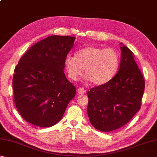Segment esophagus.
<instances>
[{"label": "esophagus", "instance_id": "1", "mask_svg": "<svg viewBox=\"0 0 157 157\" xmlns=\"http://www.w3.org/2000/svg\"><path fill=\"white\" fill-rule=\"evenodd\" d=\"M78 93L79 94H84L86 93V90L84 88H82V87H80V88L78 89Z\"/></svg>", "mask_w": 157, "mask_h": 157}]
</instances>
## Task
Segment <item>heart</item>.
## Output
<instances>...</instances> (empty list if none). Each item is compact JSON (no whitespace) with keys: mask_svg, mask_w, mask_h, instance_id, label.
Returning <instances> with one entry per match:
<instances>
[{"mask_svg":"<svg viewBox=\"0 0 157 157\" xmlns=\"http://www.w3.org/2000/svg\"><path fill=\"white\" fill-rule=\"evenodd\" d=\"M64 63L68 75L73 80L79 78L84 68L87 79L95 85H102L116 75L120 57L112 48L90 46L79 50L77 56L68 55Z\"/></svg>","mask_w":157,"mask_h":157,"instance_id":"obj_1","label":"heart"}]
</instances>
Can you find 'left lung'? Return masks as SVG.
Here are the masks:
<instances>
[{"label": "left lung", "mask_w": 157, "mask_h": 157, "mask_svg": "<svg viewBox=\"0 0 157 157\" xmlns=\"http://www.w3.org/2000/svg\"><path fill=\"white\" fill-rule=\"evenodd\" d=\"M118 73L107 83L87 93V113L93 126L111 132L127 124L140 109L145 80L134 60V53L121 43Z\"/></svg>", "instance_id": "1"}]
</instances>
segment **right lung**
Listing matches in <instances>:
<instances>
[{
    "label": "right lung",
    "mask_w": 157,
    "mask_h": 157,
    "mask_svg": "<svg viewBox=\"0 0 157 157\" xmlns=\"http://www.w3.org/2000/svg\"><path fill=\"white\" fill-rule=\"evenodd\" d=\"M75 39L70 36L47 37L31 46L15 67L14 101L29 123L41 127L54 125L75 96V87L63 72Z\"/></svg>",
    "instance_id": "obj_1"
}]
</instances>
